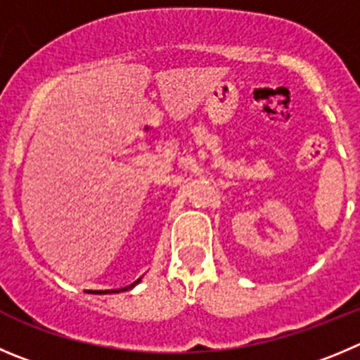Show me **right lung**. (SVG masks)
<instances>
[{"instance_id": "obj_1", "label": "right lung", "mask_w": 360, "mask_h": 360, "mask_svg": "<svg viewBox=\"0 0 360 360\" xmlns=\"http://www.w3.org/2000/svg\"><path fill=\"white\" fill-rule=\"evenodd\" d=\"M142 281V278H139V281H134L133 284H129V286H126V288H120V290H106V291H96V293H119V291H127V290H131V288H134L136 286V284H139V282Z\"/></svg>"}]
</instances>
